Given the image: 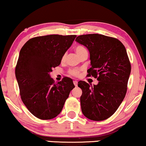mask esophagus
I'll use <instances>...</instances> for the list:
<instances>
[{
	"label": "esophagus",
	"mask_w": 146,
	"mask_h": 146,
	"mask_svg": "<svg viewBox=\"0 0 146 146\" xmlns=\"http://www.w3.org/2000/svg\"><path fill=\"white\" fill-rule=\"evenodd\" d=\"M73 82H74V86H77V85H78V81H77V80H74Z\"/></svg>",
	"instance_id": "1"
}]
</instances>
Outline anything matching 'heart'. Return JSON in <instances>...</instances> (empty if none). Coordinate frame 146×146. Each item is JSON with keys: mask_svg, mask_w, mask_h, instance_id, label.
Here are the masks:
<instances>
[{"mask_svg": "<svg viewBox=\"0 0 146 146\" xmlns=\"http://www.w3.org/2000/svg\"><path fill=\"white\" fill-rule=\"evenodd\" d=\"M85 50H86V48H85L84 47L82 46V45H78V46H77L76 48H75V51L78 55H79L81 52H82L83 51H85ZM64 59V56H63V58H62V60ZM70 74L71 75L74 76H78L79 75V74H80V70H78V69L71 70L70 71Z\"/></svg>", "mask_w": 146, "mask_h": 146, "instance_id": "heart-1", "label": "heart"}]
</instances>
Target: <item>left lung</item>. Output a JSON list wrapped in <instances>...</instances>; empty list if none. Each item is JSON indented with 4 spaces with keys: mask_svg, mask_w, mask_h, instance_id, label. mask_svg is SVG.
<instances>
[{
    "mask_svg": "<svg viewBox=\"0 0 146 146\" xmlns=\"http://www.w3.org/2000/svg\"><path fill=\"white\" fill-rule=\"evenodd\" d=\"M78 43L90 53L91 68L88 76L97 78V85L80 81L81 109L92 121H103L114 114L125 96L131 73L126 49L119 39L101 34L78 36Z\"/></svg>",
    "mask_w": 146,
    "mask_h": 146,
    "instance_id": "8db88e82",
    "label": "left lung"
}]
</instances>
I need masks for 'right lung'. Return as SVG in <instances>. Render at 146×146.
I'll return each instance as SVG.
<instances>
[{
	"label": "right lung",
	"instance_id": "1",
	"mask_svg": "<svg viewBox=\"0 0 146 146\" xmlns=\"http://www.w3.org/2000/svg\"><path fill=\"white\" fill-rule=\"evenodd\" d=\"M76 35H50L30 39L22 47L15 76L23 103L37 118L52 119L63 109L70 92L74 88L71 78L58 83L50 77Z\"/></svg>",
	"mask_w": 146,
	"mask_h": 146
}]
</instances>
